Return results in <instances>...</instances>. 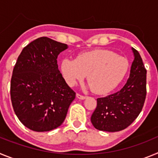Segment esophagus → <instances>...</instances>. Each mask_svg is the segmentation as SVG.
<instances>
[{
    "label": "esophagus",
    "mask_w": 158,
    "mask_h": 158,
    "mask_svg": "<svg viewBox=\"0 0 158 158\" xmlns=\"http://www.w3.org/2000/svg\"><path fill=\"white\" fill-rule=\"evenodd\" d=\"M76 96H77V98L80 99V100H85V99L86 98L85 96H82V95L79 94V93H77V94H76Z\"/></svg>",
    "instance_id": "esophagus-1"
}]
</instances>
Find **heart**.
<instances>
[{
  "label": "heart",
  "instance_id": "1",
  "mask_svg": "<svg viewBox=\"0 0 158 158\" xmlns=\"http://www.w3.org/2000/svg\"><path fill=\"white\" fill-rule=\"evenodd\" d=\"M128 69L129 62L126 58L104 49L81 53L75 59L65 58L60 64L68 85H75L87 74L88 87L97 94L112 91L123 80Z\"/></svg>",
  "mask_w": 158,
  "mask_h": 158
}]
</instances>
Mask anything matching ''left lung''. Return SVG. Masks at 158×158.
I'll return each mask as SVG.
<instances>
[{"instance_id": "left-lung-1", "label": "left lung", "mask_w": 158, "mask_h": 158, "mask_svg": "<svg viewBox=\"0 0 158 158\" xmlns=\"http://www.w3.org/2000/svg\"><path fill=\"white\" fill-rule=\"evenodd\" d=\"M134 61L130 77L120 91L97 99L91 122L99 131L115 132L124 130L139 116L146 96V69L140 54L131 48Z\"/></svg>"}]
</instances>
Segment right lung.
<instances>
[{
    "mask_svg": "<svg viewBox=\"0 0 158 158\" xmlns=\"http://www.w3.org/2000/svg\"><path fill=\"white\" fill-rule=\"evenodd\" d=\"M68 46L47 37L23 49L12 71L11 100L19 120L37 132L62 125L76 93L58 69V54Z\"/></svg>",
    "mask_w": 158,
    "mask_h": 158,
    "instance_id": "right-lung-1",
    "label": "right lung"
}]
</instances>
